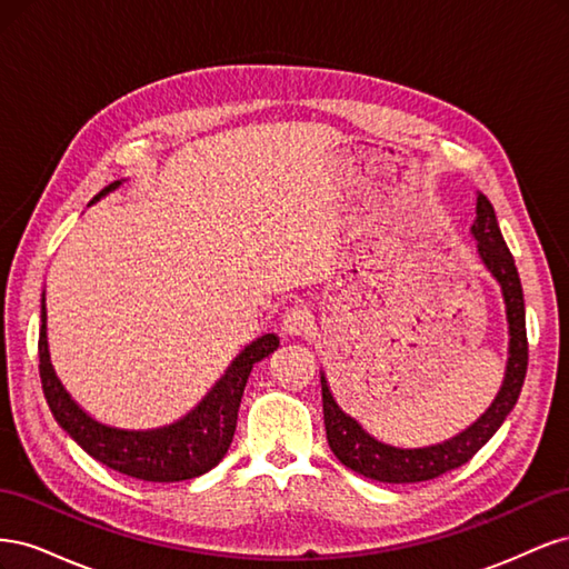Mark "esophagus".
<instances>
[{
    "instance_id": "obj_1",
    "label": "esophagus",
    "mask_w": 569,
    "mask_h": 569,
    "mask_svg": "<svg viewBox=\"0 0 569 569\" xmlns=\"http://www.w3.org/2000/svg\"><path fill=\"white\" fill-rule=\"evenodd\" d=\"M311 325H313V316L308 313L306 308L295 306V308H289L284 320H282V332L289 337H299V335L311 330Z\"/></svg>"
}]
</instances>
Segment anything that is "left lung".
<instances>
[{
	"mask_svg": "<svg viewBox=\"0 0 569 569\" xmlns=\"http://www.w3.org/2000/svg\"><path fill=\"white\" fill-rule=\"evenodd\" d=\"M470 234L477 242V256L481 266L501 287L508 320V360L501 389H498L491 406L481 416L439 443L420 446V449H403L375 439L368 429L341 410L335 393L327 382L325 370H320L322 385V416L327 443L341 465L368 479L385 481V485H416V481L435 479L443 472L460 468L468 462L481 446H485L503 425L508 412L518 403V396L527 375V327H525V297L518 268H515L512 253L508 251L501 228L493 213L491 201L477 192L475 222Z\"/></svg>",
	"mask_w": 569,
	"mask_h": 569,
	"instance_id": "8db88e82",
	"label": "left lung"
}]
</instances>
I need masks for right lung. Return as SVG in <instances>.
<instances>
[{
	"instance_id": "obj_1",
	"label": "right lung",
	"mask_w": 569,
	"mask_h": 569,
	"mask_svg": "<svg viewBox=\"0 0 569 569\" xmlns=\"http://www.w3.org/2000/svg\"><path fill=\"white\" fill-rule=\"evenodd\" d=\"M120 184L123 180L111 182L90 203L116 192ZM40 320V377L51 416L84 453L120 475L144 481H184L213 470L232 443L237 410L242 403L251 368L280 347V337L272 332L253 339L232 358V363L206 391L203 399L180 420L151 429H126L94 420L61 385L49 358L44 291Z\"/></svg>"
}]
</instances>
